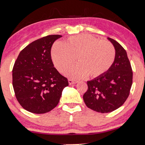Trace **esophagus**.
<instances>
[{"label": "esophagus", "mask_w": 145, "mask_h": 145, "mask_svg": "<svg viewBox=\"0 0 145 145\" xmlns=\"http://www.w3.org/2000/svg\"><path fill=\"white\" fill-rule=\"evenodd\" d=\"M77 82H77V81H74V80H71V79H69V80H68L69 85L75 84H76Z\"/></svg>", "instance_id": "esophagus-1"}]
</instances>
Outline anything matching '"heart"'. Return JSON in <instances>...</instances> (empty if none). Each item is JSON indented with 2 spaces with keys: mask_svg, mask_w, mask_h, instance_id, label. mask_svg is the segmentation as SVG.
<instances>
[{
  "mask_svg": "<svg viewBox=\"0 0 145 145\" xmlns=\"http://www.w3.org/2000/svg\"><path fill=\"white\" fill-rule=\"evenodd\" d=\"M51 55L60 72L68 68L76 57L79 63L66 72L70 78L80 79L88 75L94 78L109 70L115 60V50L107 40H99L89 34H80L71 36L63 44H55Z\"/></svg>",
  "mask_w": 145,
  "mask_h": 145,
  "instance_id": "heart-1",
  "label": "heart"
}]
</instances>
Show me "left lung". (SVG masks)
<instances>
[{"instance_id": "1", "label": "left lung", "mask_w": 145, "mask_h": 145, "mask_svg": "<svg viewBox=\"0 0 145 145\" xmlns=\"http://www.w3.org/2000/svg\"><path fill=\"white\" fill-rule=\"evenodd\" d=\"M107 40L115 48V60L107 72L88 81V89L83 96L87 107L101 113L120 107L129 97L133 83L132 68L127 52L115 40Z\"/></svg>"}]
</instances>
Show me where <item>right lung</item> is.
Segmentation results:
<instances>
[{"mask_svg":"<svg viewBox=\"0 0 145 145\" xmlns=\"http://www.w3.org/2000/svg\"><path fill=\"white\" fill-rule=\"evenodd\" d=\"M61 35H49L32 42L19 54L12 69V86L20 105L36 114L56 107L67 78L54 67L51 48Z\"/></svg>","mask_w":145,"mask_h":145,"instance_id":"obj_1","label":"right lung"}]
</instances>
